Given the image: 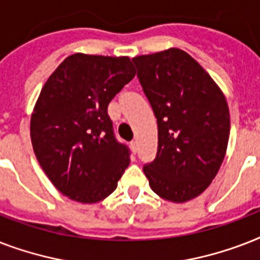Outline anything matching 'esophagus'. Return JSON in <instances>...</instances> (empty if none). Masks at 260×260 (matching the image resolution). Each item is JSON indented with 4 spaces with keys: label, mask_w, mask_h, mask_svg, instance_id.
Returning <instances> with one entry per match:
<instances>
[{
    "label": "esophagus",
    "mask_w": 260,
    "mask_h": 260,
    "mask_svg": "<svg viewBox=\"0 0 260 260\" xmlns=\"http://www.w3.org/2000/svg\"><path fill=\"white\" fill-rule=\"evenodd\" d=\"M131 148L134 151V154H136V151H138V142H136V140H132V142H131Z\"/></svg>",
    "instance_id": "34e87169"
}]
</instances>
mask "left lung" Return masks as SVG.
<instances>
[{
  "label": "left lung",
  "mask_w": 260,
  "mask_h": 260,
  "mask_svg": "<svg viewBox=\"0 0 260 260\" xmlns=\"http://www.w3.org/2000/svg\"><path fill=\"white\" fill-rule=\"evenodd\" d=\"M158 121V152L143 167L167 201L193 200L212 183L230 139L228 104L212 77L179 48L132 59Z\"/></svg>",
  "instance_id": "1"
}]
</instances>
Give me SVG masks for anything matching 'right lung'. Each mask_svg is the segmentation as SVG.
<instances>
[{"instance_id": "right-lung-1", "label": "right lung", "mask_w": 260, "mask_h": 260, "mask_svg": "<svg viewBox=\"0 0 260 260\" xmlns=\"http://www.w3.org/2000/svg\"><path fill=\"white\" fill-rule=\"evenodd\" d=\"M135 74L128 56L74 54L44 83L30 116V140L43 171L70 200L102 201L129 165L108 105Z\"/></svg>"}]
</instances>
